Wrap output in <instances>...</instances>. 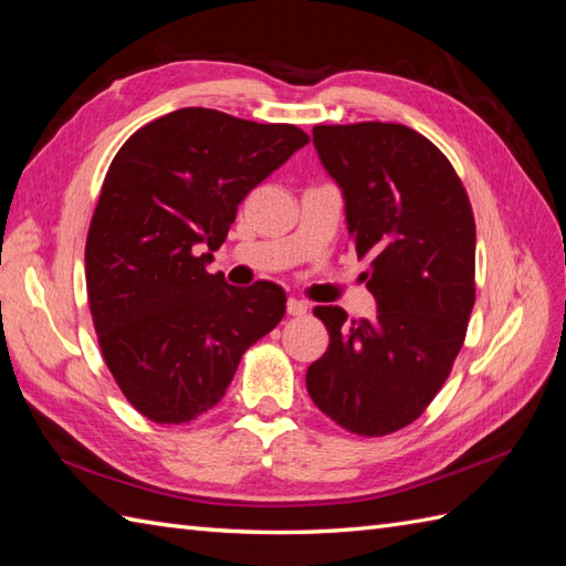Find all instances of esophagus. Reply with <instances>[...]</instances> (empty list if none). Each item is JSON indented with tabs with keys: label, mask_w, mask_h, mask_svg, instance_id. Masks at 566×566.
<instances>
[{
	"label": "esophagus",
	"mask_w": 566,
	"mask_h": 566,
	"mask_svg": "<svg viewBox=\"0 0 566 566\" xmlns=\"http://www.w3.org/2000/svg\"><path fill=\"white\" fill-rule=\"evenodd\" d=\"M308 306L304 302H298V298H290V302H286V314L290 316H304Z\"/></svg>",
	"instance_id": "obj_1"
}]
</instances>
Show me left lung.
Here are the masks:
<instances>
[{
  "instance_id": "left-lung-1",
  "label": "left lung",
  "mask_w": 566,
  "mask_h": 566,
  "mask_svg": "<svg viewBox=\"0 0 566 566\" xmlns=\"http://www.w3.org/2000/svg\"><path fill=\"white\" fill-rule=\"evenodd\" d=\"M314 146L343 191L357 258H369L377 316L316 306L328 350L306 371L323 413L379 438L426 411L448 379L474 306L476 228L450 160L401 124L314 126Z\"/></svg>"
}]
</instances>
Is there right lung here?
I'll return each mask as SVG.
<instances>
[{"mask_svg": "<svg viewBox=\"0 0 566 566\" xmlns=\"http://www.w3.org/2000/svg\"><path fill=\"white\" fill-rule=\"evenodd\" d=\"M290 124L177 109L130 136L104 177L84 270L104 363L155 423H189L223 399L240 357L286 311L274 282L209 274L238 203L304 148Z\"/></svg>", "mask_w": 566, "mask_h": 566, "instance_id": "right-lung-1", "label": "right lung"}]
</instances>
